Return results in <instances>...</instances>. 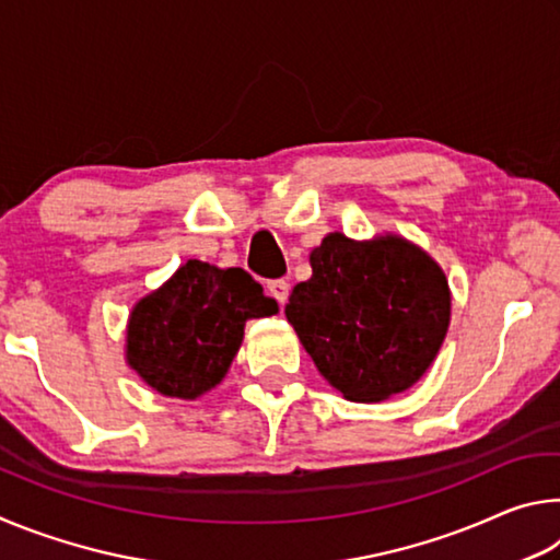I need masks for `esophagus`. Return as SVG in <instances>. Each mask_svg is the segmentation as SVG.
Segmentation results:
<instances>
[{"label": "esophagus", "mask_w": 560, "mask_h": 560, "mask_svg": "<svg viewBox=\"0 0 560 560\" xmlns=\"http://www.w3.org/2000/svg\"><path fill=\"white\" fill-rule=\"evenodd\" d=\"M267 289H269L271 296L281 303V306H283V303H287V299H289V291H291V287H289V281H287V279H273V281H269V283H267Z\"/></svg>", "instance_id": "34e87169"}]
</instances>
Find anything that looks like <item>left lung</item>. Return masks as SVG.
<instances>
[{
  "label": "left lung",
  "instance_id": "obj_1",
  "mask_svg": "<svg viewBox=\"0 0 560 560\" xmlns=\"http://www.w3.org/2000/svg\"><path fill=\"white\" fill-rule=\"evenodd\" d=\"M311 279L293 287L287 314L328 385L353 402H383L428 373L452 316L447 277L422 246L385 232L324 236Z\"/></svg>",
  "mask_w": 560,
  "mask_h": 560
}]
</instances>
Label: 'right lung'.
Returning a JSON list of instances; mask_svg holds the SVG:
<instances>
[{
	"label": "right lung",
	"mask_w": 560,
	"mask_h": 560,
	"mask_svg": "<svg viewBox=\"0 0 560 560\" xmlns=\"http://www.w3.org/2000/svg\"><path fill=\"white\" fill-rule=\"evenodd\" d=\"M279 303L244 269L189 259L163 287L136 301L126 326V363L155 393L197 400L224 381L249 318Z\"/></svg>",
	"instance_id": "obj_1"
}]
</instances>
